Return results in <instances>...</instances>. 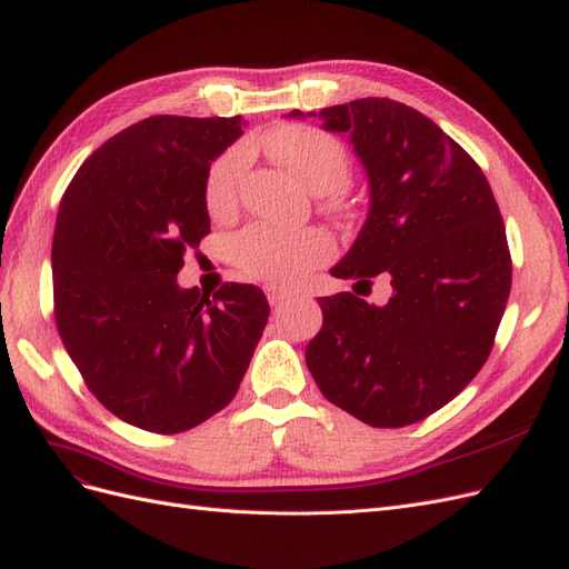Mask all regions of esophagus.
I'll use <instances>...</instances> for the list:
<instances>
[{
  "instance_id": "obj_1",
  "label": "esophagus",
  "mask_w": 569,
  "mask_h": 569,
  "mask_svg": "<svg viewBox=\"0 0 569 569\" xmlns=\"http://www.w3.org/2000/svg\"><path fill=\"white\" fill-rule=\"evenodd\" d=\"M266 295H268L270 306H282L284 301H289L291 297H295L289 289H282V287H268Z\"/></svg>"
}]
</instances>
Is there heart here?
Here are the masks:
<instances>
[{"instance_id": "heart-1", "label": "heart", "mask_w": 569, "mask_h": 569, "mask_svg": "<svg viewBox=\"0 0 569 569\" xmlns=\"http://www.w3.org/2000/svg\"><path fill=\"white\" fill-rule=\"evenodd\" d=\"M258 144L306 187L313 192H332L335 203H339L335 189L349 178V153L337 137L320 128L287 123L266 132ZM247 161V149L232 147L209 168L203 203L211 216H228L234 209ZM230 253L247 278L272 287H291L335 253V242L318 228L282 230L258 222L232 239Z\"/></svg>"}]
</instances>
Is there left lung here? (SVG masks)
I'll use <instances>...</instances> for the list:
<instances>
[{
	"label": "left lung",
	"mask_w": 569,
	"mask_h": 569,
	"mask_svg": "<svg viewBox=\"0 0 569 569\" xmlns=\"http://www.w3.org/2000/svg\"><path fill=\"white\" fill-rule=\"evenodd\" d=\"M308 116L349 134L370 187L363 228L330 272L358 284L382 272L391 297H322L306 366L327 401L370 427L420 422L491 353L512 280L501 211L470 153L401 101L368 97Z\"/></svg>",
	"instance_id": "1"
}]
</instances>
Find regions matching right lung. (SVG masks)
Returning <instances> with one entry per match:
<instances>
[{"label": "right lung", "mask_w": 569, "mask_h": 569, "mask_svg": "<svg viewBox=\"0 0 569 569\" xmlns=\"http://www.w3.org/2000/svg\"><path fill=\"white\" fill-rule=\"evenodd\" d=\"M242 118L151 116L80 166L59 203L54 318L84 385L116 418L178 435L226 408L270 316L253 284L182 289L211 232L203 182Z\"/></svg>", "instance_id": "right-lung-1"}]
</instances>
